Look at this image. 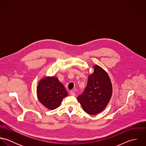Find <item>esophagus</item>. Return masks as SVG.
<instances>
[{
    "label": "esophagus",
    "instance_id": "34e87169",
    "mask_svg": "<svg viewBox=\"0 0 146 146\" xmlns=\"http://www.w3.org/2000/svg\"><path fill=\"white\" fill-rule=\"evenodd\" d=\"M70 95L72 96H75V95H76L75 93V92H74V91H72V90H71V91H70Z\"/></svg>",
    "mask_w": 146,
    "mask_h": 146
}]
</instances>
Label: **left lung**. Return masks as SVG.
Wrapping results in <instances>:
<instances>
[{
	"instance_id": "obj_1",
	"label": "left lung",
	"mask_w": 146,
	"mask_h": 146,
	"mask_svg": "<svg viewBox=\"0 0 146 146\" xmlns=\"http://www.w3.org/2000/svg\"><path fill=\"white\" fill-rule=\"evenodd\" d=\"M93 68L94 72L88 77L83 93L78 97L84 111L92 115L104 110L112 94V83L107 72L97 64Z\"/></svg>"
}]
</instances>
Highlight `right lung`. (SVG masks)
Returning <instances> with one entry per match:
<instances>
[{
	"mask_svg": "<svg viewBox=\"0 0 146 146\" xmlns=\"http://www.w3.org/2000/svg\"><path fill=\"white\" fill-rule=\"evenodd\" d=\"M68 93L58 78L46 76L40 80L37 86V97L42 105L49 110L58 107Z\"/></svg>",
	"mask_w": 146,
	"mask_h": 146,
	"instance_id": "obj_1",
	"label": "right lung"
}]
</instances>
